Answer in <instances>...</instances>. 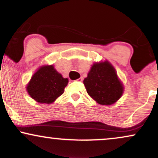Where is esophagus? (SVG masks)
Masks as SVG:
<instances>
[{"label":"esophagus","instance_id":"esophagus-1","mask_svg":"<svg viewBox=\"0 0 158 158\" xmlns=\"http://www.w3.org/2000/svg\"><path fill=\"white\" fill-rule=\"evenodd\" d=\"M77 81H79V82H81V81H83V78H82V77L79 78V79H77Z\"/></svg>","mask_w":158,"mask_h":158}]
</instances>
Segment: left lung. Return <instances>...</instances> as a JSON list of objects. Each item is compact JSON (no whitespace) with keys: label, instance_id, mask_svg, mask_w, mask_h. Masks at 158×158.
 <instances>
[{"label":"left lung","instance_id":"obj_1","mask_svg":"<svg viewBox=\"0 0 158 158\" xmlns=\"http://www.w3.org/2000/svg\"><path fill=\"white\" fill-rule=\"evenodd\" d=\"M87 93L101 105H111L122 96L123 87L109 62L95 63L84 79Z\"/></svg>","mask_w":158,"mask_h":158}]
</instances>
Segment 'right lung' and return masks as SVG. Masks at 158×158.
<instances>
[{
  "label": "right lung",
  "instance_id": "obj_1",
  "mask_svg": "<svg viewBox=\"0 0 158 158\" xmlns=\"http://www.w3.org/2000/svg\"><path fill=\"white\" fill-rule=\"evenodd\" d=\"M69 82L54 69L53 65H45L38 70L27 86V91L37 102L52 103L64 93Z\"/></svg>",
  "mask_w": 158,
  "mask_h": 158
}]
</instances>
